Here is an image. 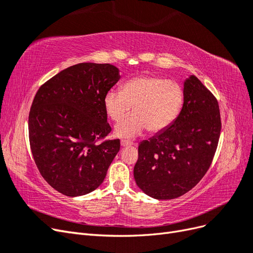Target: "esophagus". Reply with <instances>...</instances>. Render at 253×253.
Wrapping results in <instances>:
<instances>
[{
    "label": "esophagus",
    "instance_id": "esophagus-1",
    "mask_svg": "<svg viewBox=\"0 0 253 253\" xmlns=\"http://www.w3.org/2000/svg\"><path fill=\"white\" fill-rule=\"evenodd\" d=\"M133 144H134V142L131 141V140H126V139L121 140L122 147H131V145H133Z\"/></svg>",
    "mask_w": 253,
    "mask_h": 253
}]
</instances>
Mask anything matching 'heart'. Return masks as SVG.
I'll return each mask as SVG.
<instances>
[{
    "label": "heart",
    "mask_w": 253,
    "mask_h": 253,
    "mask_svg": "<svg viewBox=\"0 0 253 253\" xmlns=\"http://www.w3.org/2000/svg\"><path fill=\"white\" fill-rule=\"evenodd\" d=\"M185 101V89L176 80L155 75H144L126 81L121 90L105 94L103 106L111 120L118 122L115 133L131 138L147 128L150 133L165 131L178 117Z\"/></svg>",
    "instance_id": "heart-1"
}]
</instances>
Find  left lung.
<instances>
[{
	"label": "left lung",
	"mask_w": 253,
	"mask_h": 253,
	"mask_svg": "<svg viewBox=\"0 0 253 253\" xmlns=\"http://www.w3.org/2000/svg\"><path fill=\"white\" fill-rule=\"evenodd\" d=\"M185 101L165 131L142 141L135 181L156 200H173L194 188L210 168L220 135L218 102L195 76L185 81Z\"/></svg>",
	"instance_id": "1"
}]
</instances>
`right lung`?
Returning a JSON list of instances; mask_svg holds the SVG:
<instances>
[{"mask_svg":"<svg viewBox=\"0 0 253 253\" xmlns=\"http://www.w3.org/2000/svg\"><path fill=\"white\" fill-rule=\"evenodd\" d=\"M119 79L112 64L79 63L38 89L28 117L30 149L42 177L58 192L80 196L103 182L120 150L119 139L103 140L112 131L103 99Z\"/></svg>","mask_w":253,"mask_h":253,"instance_id":"1","label":"right lung"}]
</instances>
